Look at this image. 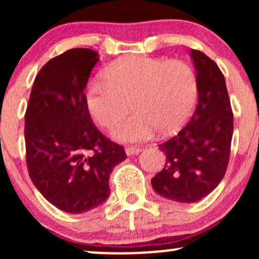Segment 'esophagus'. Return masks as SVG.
<instances>
[{
  "instance_id": "obj_1",
  "label": "esophagus",
  "mask_w": 259,
  "mask_h": 259,
  "mask_svg": "<svg viewBox=\"0 0 259 259\" xmlns=\"http://www.w3.org/2000/svg\"><path fill=\"white\" fill-rule=\"evenodd\" d=\"M125 152H126L127 156H135V154H139L140 152H141V148L129 146V147L125 148Z\"/></svg>"
}]
</instances>
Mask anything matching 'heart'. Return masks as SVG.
I'll return each instance as SVG.
<instances>
[{"label": "heart", "mask_w": 259, "mask_h": 259, "mask_svg": "<svg viewBox=\"0 0 259 259\" xmlns=\"http://www.w3.org/2000/svg\"><path fill=\"white\" fill-rule=\"evenodd\" d=\"M103 80L88 85L85 105L95 123L109 130L125 115L130 102L134 114L113 130L119 141H142L154 130L160 135L177 132L197 100L195 69L179 59L130 56L109 65Z\"/></svg>", "instance_id": "b5f03b06"}]
</instances>
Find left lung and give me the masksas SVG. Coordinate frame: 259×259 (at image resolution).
Wrapping results in <instances>:
<instances>
[{"label":"left lung","mask_w":259,"mask_h":259,"mask_svg":"<svg viewBox=\"0 0 259 259\" xmlns=\"http://www.w3.org/2000/svg\"><path fill=\"white\" fill-rule=\"evenodd\" d=\"M197 72L198 103L191 119L158 147L167 157L151 180L157 194L192 203L213 191L224 178L230 158L234 114L225 78L213 59L191 50Z\"/></svg>","instance_id":"obj_1"}]
</instances>
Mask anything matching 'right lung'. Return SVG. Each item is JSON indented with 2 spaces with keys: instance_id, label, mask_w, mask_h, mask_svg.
I'll return each mask as SVG.
<instances>
[{
  "instance_id": "1",
  "label": "right lung",
  "mask_w": 259,
  "mask_h": 259,
  "mask_svg": "<svg viewBox=\"0 0 259 259\" xmlns=\"http://www.w3.org/2000/svg\"><path fill=\"white\" fill-rule=\"evenodd\" d=\"M99 53L72 49L50 59L37 73L25 112V158L41 195L67 213L103 203L109 175L126 158L124 147L92 123L85 88Z\"/></svg>"
}]
</instances>
